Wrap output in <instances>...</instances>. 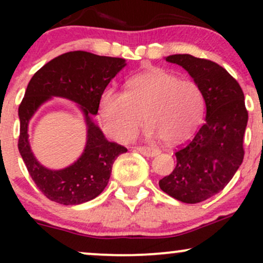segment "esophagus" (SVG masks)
<instances>
[{"label": "esophagus", "instance_id": "esophagus-1", "mask_svg": "<svg viewBox=\"0 0 263 263\" xmlns=\"http://www.w3.org/2000/svg\"><path fill=\"white\" fill-rule=\"evenodd\" d=\"M137 151L140 153H142V155H143V156H146V157H155L157 155H159V149L152 148V147L141 146V147H138Z\"/></svg>", "mask_w": 263, "mask_h": 263}]
</instances>
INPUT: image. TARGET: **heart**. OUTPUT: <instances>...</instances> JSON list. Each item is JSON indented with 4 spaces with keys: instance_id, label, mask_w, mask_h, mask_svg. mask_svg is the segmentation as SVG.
<instances>
[{
    "instance_id": "b5f03b06",
    "label": "heart",
    "mask_w": 263,
    "mask_h": 263,
    "mask_svg": "<svg viewBox=\"0 0 263 263\" xmlns=\"http://www.w3.org/2000/svg\"><path fill=\"white\" fill-rule=\"evenodd\" d=\"M203 114V92L197 84L162 68L131 77L125 91L107 87L99 102L102 127L123 143L134 140L144 120L148 137L177 143L193 134Z\"/></svg>"
}]
</instances>
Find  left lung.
I'll return each instance as SVG.
<instances>
[{"mask_svg":"<svg viewBox=\"0 0 263 263\" xmlns=\"http://www.w3.org/2000/svg\"><path fill=\"white\" fill-rule=\"evenodd\" d=\"M183 66L203 92L206 119L194 137L176 151L177 165L159 180L164 193L186 204L218 194L242 163L249 120L242 89L221 65L190 54L165 58Z\"/></svg>","mask_w":263,"mask_h":263,"instance_id":"obj_1","label":"left lung"}]
</instances>
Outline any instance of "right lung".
I'll list each match as a JSON object with an SVG mask.
<instances>
[{
    "mask_svg": "<svg viewBox=\"0 0 263 263\" xmlns=\"http://www.w3.org/2000/svg\"><path fill=\"white\" fill-rule=\"evenodd\" d=\"M125 65L122 58L74 50L48 62L32 77L18 107V149L33 182L49 200L78 205L96 198L107 185L115 159L127 152L121 144L108 142L90 117V114H98L102 91ZM50 96L79 103L88 125L86 151L74 165L60 171L47 170L39 164L30 152L26 134L32 114Z\"/></svg>",
    "mask_w": 263,
    "mask_h": 263,
    "instance_id": "add662e5",
    "label": "right lung"
}]
</instances>
